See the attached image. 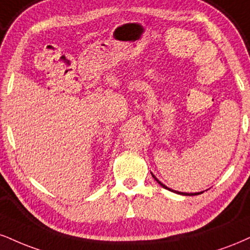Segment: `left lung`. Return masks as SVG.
Listing matches in <instances>:
<instances>
[{"label": "left lung", "instance_id": "left-lung-1", "mask_svg": "<svg viewBox=\"0 0 250 250\" xmlns=\"http://www.w3.org/2000/svg\"><path fill=\"white\" fill-rule=\"evenodd\" d=\"M152 177H154V178H155V180H156V182H157L158 183V184L159 185H161V186H163V188H167V190H170V191H172V192H174V193H179V194H185V193H183V192H182V193H180V192H178V191H173V190H171V188H167V186H165L164 184H162V183L161 182H159V180L157 179V178H156V177L154 176V174H152ZM200 193H203V192H200ZM195 195H197V194H199V193H194ZM193 193H192V194H188V195H194ZM186 195H188V194H186Z\"/></svg>", "mask_w": 250, "mask_h": 250}]
</instances>
